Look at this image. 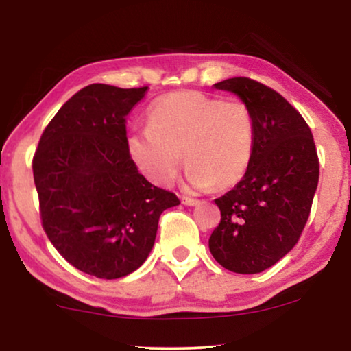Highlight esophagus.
Masks as SVG:
<instances>
[{
    "instance_id": "34e87169",
    "label": "esophagus",
    "mask_w": 351,
    "mask_h": 351,
    "mask_svg": "<svg viewBox=\"0 0 351 351\" xmlns=\"http://www.w3.org/2000/svg\"><path fill=\"white\" fill-rule=\"evenodd\" d=\"M182 203H184L185 206H196L199 201L195 198H190V196H182Z\"/></svg>"
}]
</instances>
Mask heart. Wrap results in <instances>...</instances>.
<instances>
[{
  "label": "heart",
  "instance_id": "1",
  "mask_svg": "<svg viewBox=\"0 0 351 351\" xmlns=\"http://www.w3.org/2000/svg\"><path fill=\"white\" fill-rule=\"evenodd\" d=\"M256 145V121L241 99L196 90L172 93L153 104L148 126L134 132L128 150L138 171L156 185H169L182 155L193 189H227L243 179Z\"/></svg>",
  "mask_w": 351,
  "mask_h": 351
}]
</instances>
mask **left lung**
<instances>
[{"instance_id": "obj_1", "label": "left lung", "mask_w": 351, "mask_h": 351, "mask_svg": "<svg viewBox=\"0 0 351 351\" xmlns=\"http://www.w3.org/2000/svg\"><path fill=\"white\" fill-rule=\"evenodd\" d=\"M214 86L249 105L256 145L239 184L215 199L220 223L209 249L223 268L252 275L275 265L299 241L318 186V153L308 124L275 89L246 76Z\"/></svg>"}]
</instances>
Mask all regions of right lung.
Returning <instances> with one entry per match:
<instances>
[{
	"mask_svg": "<svg viewBox=\"0 0 351 351\" xmlns=\"http://www.w3.org/2000/svg\"><path fill=\"white\" fill-rule=\"evenodd\" d=\"M147 89L86 86L62 105L33 155L47 238L70 265L102 280L137 270L161 213L180 203L138 174L129 155L126 117Z\"/></svg>",
	"mask_w": 351,
	"mask_h": 351,
	"instance_id": "add662e5",
	"label": "right lung"
}]
</instances>
